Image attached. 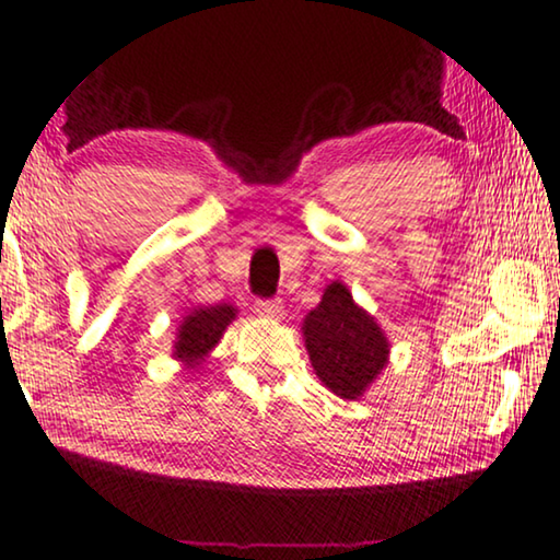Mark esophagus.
<instances>
[{
  "mask_svg": "<svg viewBox=\"0 0 560 560\" xmlns=\"http://www.w3.org/2000/svg\"><path fill=\"white\" fill-rule=\"evenodd\" d=\"M254 312L259 316H267V319H280L282 316V301L278 299H259L254 303Z\"/></svg>",
  "mask_w": 560,
  "mask_h": 560,
  "instance_id": "1",
  "label": "esophagus"
}]
</instances>
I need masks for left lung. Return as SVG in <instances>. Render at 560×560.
Wrapping results in <instances>:
<instances>
[{
  "instance_id": "left-lung-1",
  "label": "left lung",
  "mask_w": 560,
  "mask_h": 560,
  "mask_svg": "<svg viewBox=\"0 0 560 560\" xmlns=\"http://www.w3.org/2000/svg\"><path fill=\"white\" fill-rule=\"evenodd\" d=\"M303 337L316 376L342 399H358L389 358V342L382 327L342 282L324 291L319 306L303 322Z\"/></svg>"
}]
</instances>
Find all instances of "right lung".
<instances>
[{
  "label": "right lung",
  "instance_id": "obj_1",
  "mask_svg": "<svg viewBox=\"0 0 560 560\" xmlns=\"http://www.w3.org/2000/svg\"><path fill=\"white\" fill-rule=\"evenodd\" d=\"M236 319V308L228 306V303H218V306L195 308L186 316L182 327H178V340H176V358L186 361L195 369L202 358L215 348L220 337H223L225 327Z\"/></svg>",
  "mask_w": 560,
  "mask_h": 560
}]
</instances>
